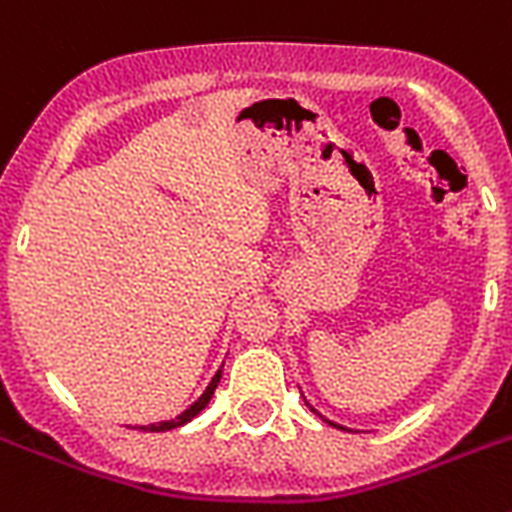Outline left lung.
<instances>
[{
  "instance_id": "obj_1",
  "label": "left lung",
  "mask_w": 512,
  "mask_h": 512,
  "mask_svg": "<svg viewBox=\"0 0 512 512\" xmlns=\"http://www.w3.org/2000/svg\"><path fill=\"white\" fill-rule=\"evenodd\" d=\"M310 410H313V413H318L315 407H310ZM318 415H321V413H318ZM321 418H323V415H321ZM326 423H331V426H336V429H344V426H339V423H334V421H328V418H326Z\"/></svg>"
}]
</instances>
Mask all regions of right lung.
<instances>
[{
  "label": "right lung",
  "instance_id": "1",
  "mask_svg": "<svg viewBox=\"0 0 512 512\" xmlns=\"http://www.w3.org/2000/svg\"><path fill=\"white\" fill-rule=\"evenodd\" d=\"M220 373H223V365H220L218 371H215L213 381L207 384V389H205V392H202V397H199V400L194 402V405L186 407L184 413L176 415V418H170V421H160V423H149V426H139V431H152V434H155V431H170V429H178V426H184V423H189L191 418H194V415H199V413H202V410H205L207 402L213 400L215 386H218V381H220Z\"/></svg>",
  "mask_w": 512,
  "mask_h": 512
}]
</instances>
